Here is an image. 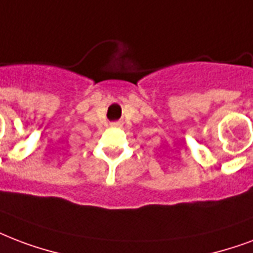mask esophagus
Returning a JSON list of instances; mask_svg holds the SVG:
<instances>
[{"instance_id":"obj_1","label":"esophagus","mask_w":253,"mask_h":253,"mask_svg":"<svg viewBox=\"0 0 253 253\" xmlns=\"http://www.w3.org/2000/svg\"><path fill=\"white\" fill-rule=\"evenodd\" d=\"M122 125H123V123L121 122V121H117V122L111 123V126H113V127H121V126H122Z\"/></svg>"}]
</instances>
